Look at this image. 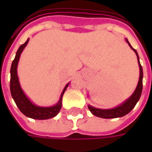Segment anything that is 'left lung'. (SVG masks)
Returning <instances> with one entry per match:
<instances>
[{
  "label": "left lung",
  "mask_w": 152,
  "mask_h": 152,
  "mask_svg": "<svg viewBox=\"0 0 152 152\" xmlns=\"http://www.w3.org/2000/svg\"><path fill=\"white\" fill-rule=\"evenodd\" d=\"M126 42L129 44V45L130 47L132 50H134V53H136L137 58V63H138V66H139V80L137 82V86L136 87V89L134 90V92L133 93V94L126 99L123 103H121L117 107H115L114 108L111 109H100L97 108V107H94L92 106L88 105V108L89 109V111L91 112L93 115H94L95 116L98 117L104 118V119H112V118H118L122 117L125 115H127L128 113L133 110L135 105L137 104V102H138V100L140 99L141 94H142V78H143V72H142V67L141 66L140 62H139V57L137 54L136 50H134L133 47L131 46V45L129 42V40L127 39Z\"/></svg>",
  "instance_id": "left-lung-1"
}]
</instances>
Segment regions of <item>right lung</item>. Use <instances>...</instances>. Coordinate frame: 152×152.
Returning a JSON list of instances; mask_svg holds the SVG:
<instances>
[{"instance_id":"1","label":"right lung","mask_w":152,"mask_h":152,"mask_svg":"<svg viewBox=\"0 0 152 152\" xmlns=\"http://www.w3.org/2000/svg\"><path fill=\"white\" fill-rule=\"evenodd\" d=\"M28 41H29V38L24 44L20 45L16 53L15 59L12 62L11 68H10V93L16 105L23 114L28 117L35 119V120H47V119L56 116L58 113L60 112L61 107H62V99H63V94L66 91V88L69 86L70 83H67L66 86L64 87L60 96L59 100L55 105L52 107H39L31 102L25 94L23 90L22 89L19 80H18V72H17L19 58L23 50H24L26 45H28Z\"/></svg>"}]
</instances>
